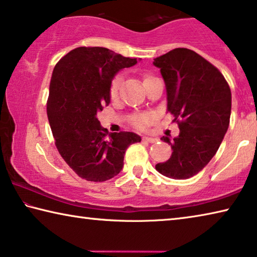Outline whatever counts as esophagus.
Listing matches in <instances>:
<instances>
[{
	"mask_svg": "<svg viewBox=\"0 0 257 257\" xmlns=\"http://www.w3.org/2000/svg\"><path fill=\"white\" fill-rule=\"evenodd\" d=\"M143 141H144V142H147V143H155V142H158V138L144 136V137H143Z\"/></svg>",
	"mask_w": 257,
	"mask_h": 257,
	"instance_id": "esophagus-1",
	"label": "esophagus"
}]
</instances>
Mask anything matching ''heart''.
<instances>
[{"instance_id":"heart-1","label":"heart","mask_w":257,"mask_h":257,"mask_svg":"<svg viewBox=\"0 0 257 257\" xmlns=\"http://www.w3.org/2000/svg\"><path fill=\"white\" fill-rule=\"evenodd\" d=\"M151 78H153V77L150 75H145L144 79L143 80H144V82H145L149 79H151ZM120 82H121L120 76H116L113 78V80L111 82V87H110V96L112 98H115L116 96H118ZM152 121H153V115L150 114V113H142V114H137L134 116L133 124L138 129H145L147 125L152 123Z\"/></svg>"}]
</instances>
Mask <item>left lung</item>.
<instances>
[{
	"label": "left lung",
	"instance_id": "8db88e82",
	"mask_svg": "<svg viewBox=\"0 0 257 257\" xmlns=\"http://www.w3.org/2000/svg\"><path fill=\"white\" fill-rule=\"evenodd\" d=\"M167 88L168 112L179 125V136L162 141L172 154L155 169L171 179H188L215 155L227 133L231 90L222 73L196 52L179 47L154 59Z\"/></svg>",
	"mask_w": 257,
	"mask_h": 257
}]
</instances>
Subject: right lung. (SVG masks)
Masks as SVG:
<instances>
[{
    "label": "right lung",
    "mask_w": 257,
    "mask_h": 257,
    "mask_svg": "<svg viewBox=\"0 0 257 257\" xmlns=\"http://www.w3.org/2000/svg\"><path fill=\"white\" fill-rule=\"evenodd\" d=\"M137 59L124 58L105 47H77L54 67L47 99V118L60 155L82 179L101 182L122 170L125 150L142 141L129 133L103 128L97 112L110 104L113 77L133 67Z\"/></svg>",
    "instance_id": "1"
}]
</instances>
